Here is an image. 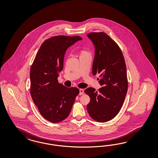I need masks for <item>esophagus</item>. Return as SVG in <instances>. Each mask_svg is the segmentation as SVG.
Wrapping results in <instances>:
<instances>
[{"label": "esophagus", "mask_w": 158, "mask_h": 158, "mask_svg": "<svg viewBox=\"0 0 158 158\" xmlns=\"http://www.w3.org/2000/svg\"><path fill=\"white\" fill-rule=\"evenodd\" d=\"M83 94H84V90L83 89H80L79 90V95H83Z\"/></svg>", "instance_id": "obj_1"}]
</instances>
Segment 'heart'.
<instances>
[{"label":"heart","instance_id":"obj_1","mask_svg":"<svg viewBox=\"0 0 158 158\" xmlns=\"http://www.w3.org/2000/svg\"><path fill=\"white\" fill-rule=\"evenodd\" d=\"M87 53V52H86L83 51L81 53Z\"/></svg>","mask_w":158,"mask_h":158}]
</instances>
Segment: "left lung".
Wrapping results in <instances>:
<instances>
[{"label":"left lung","mask_w":158,"mask_h":158,"mask_svg":"<svg viewBox=\"0 0 158 158\" xmlns=\"http://www.w3.org/2000/svg\"><path fill=\"white\" fill-rule=\"evenodd\" d=\"M95 47L92 73L98 74L102 86L85 90L90 101L87 111L94 120L105 123L114 118L123 105L128 91L127 67L118 45L103 32L87 35Z\"/></svg>","instance_id":"obj_1"}]
</instances>
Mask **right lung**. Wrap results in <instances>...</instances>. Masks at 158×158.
I'll list each match as a JSON object with an SVG mask.
<instances>
[{
    "mask_svg": "<svg viewBox=\"0 0 158 158\" xmlns=\"http://www.w3.org/2000/svg\"><path fill=\"white\" fill-rule=\"evenodd\" d=\"M79 36L57 35L45 40L39 49L30 68V94L41 115L57 123L65 119L79 93L76 87L68 88L58 82L63 69L65 53L81 40Z\"/></svg>",
    "mask_w": 158,
    "mask_h": 158,
    "instance_id": "right-lung-1",
    "label": "right lung"
}]
</instances>
